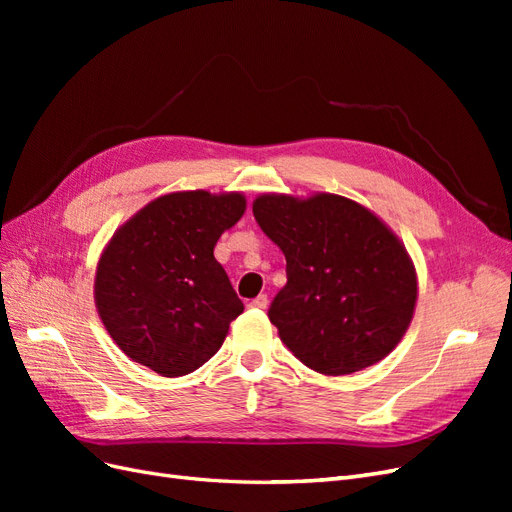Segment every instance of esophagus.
I'll return each mask as SVG.
<instances>
[{"label":"esophagus","instance_id":"obj_1","mask_svg":"<svg viewBox=\"0 0 512 512\" xmlns=\"http://www.w3.org/2000/svg\"><path fill=\"white\" fill-rule=\"evenodd\" d=\"M269 305V297L267 294H258L256 299L250 301V307H256V309H265Z\"/></svg>","mask_w":512,"mask_h":512}]
</instances>
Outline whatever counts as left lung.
<instances>
[{
    "instance_id": "1",
    "label": "left lung",
    "mask_w": 512,
    "mask_h": 512,
    "mask_svg": "<svg viewBox=\"0 0 512 512\" xmlns=\"http://www.w3.org/2000/svg\"><path fill=\"white\" fill-rule=\"evenodd\" d=\"M254 218L286 256L269 320L301 363L344 376L382 361L416 303L408 252L374 213L335 194L258 196Z\"/></svg>"
}]
</instances>
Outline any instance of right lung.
I'll use <instances>...</instances> for the list:
<instances>
[{"mask_svg": "<svg viewBox=\"0 0 512 512\" xmlns=\"http://www.w3.org/2000/svg\"><path fill=\"white\" fill-rule=\"evenodd\" d=\"M243 211L241 194L177 192L115 232L98 262L96 305L132 361L175 378L220 350L243 303L213 247Z\"/></svg>", "mask_w": 512, "mask_h": 512, "instance_id": "add662e5", "label": "right lung"}]
</instances>
